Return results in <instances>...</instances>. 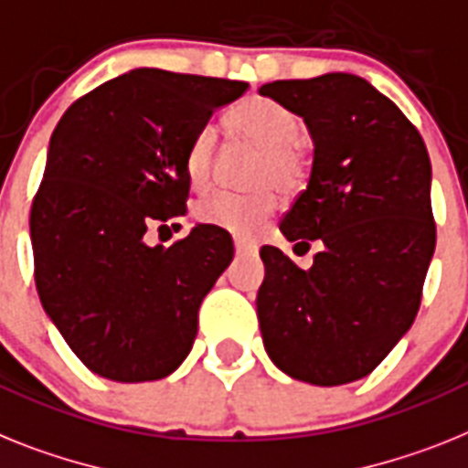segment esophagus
Wrapping results in <instances>:
<instances>
[{"label":"esophagus","mask_w":468,"mask_h":468,"mask_svg":"<svg viewBox=\"0 0 468 468\" xmlns=\"http://www.w3.org/2000/svg\"><path fill=\"white\" fill-rule=\"evenodd\" d=\"M252 250H257V245L242 240V238H235V252H238V254H247V252H252Z\"/></svg>","instance_id":"obj_1"}]
</instances>
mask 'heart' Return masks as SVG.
Wrapping results in <instances>:
<instances>
[{
  "label": "heart",
  "instance_id": "obj_1",
  "mask_svg": "<svg viewBox=\"0 0 468 468\" xmlns=\"http://www.w3.org/2000/svg\"><path fill=\"white\" fill-rule=\"evenodd\" d=\"M228 135L259 149L252 161L247 192H209L195 204L199 223L223 228L235 235H254L276 209V190L282 195L300 190L307 178V156L302 149L304 123L292 109L271 97H247L223 119ZM216 164V140L211 131H199L186 152V176L195 190L211 183Z\"/></svg>",
  "mask_w": 468,
  "mask_h": 468
}]
</instances>
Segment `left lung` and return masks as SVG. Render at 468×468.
I'll return each mask as SVG.
<instances>
[{"label": "left lung", "mask_w": 468, "mask_h": 468, "mask_svg": "<svg viewBox=\"0 0 468 468\" xmlns=\"http://www.w3.org/2000/svg\"><path fill=\"white\" fill-rule=\"evenodd\" d=\"M259 92L312 133L309 186L281 230L307 250L321 245L307 271L261 247L264 347L292 378L345 386L371 374L419 312L435 250L431 159L414 123L359 76L276 80Z\"/></svg>", "instance_id": "left-lung-1"}]
</instances>
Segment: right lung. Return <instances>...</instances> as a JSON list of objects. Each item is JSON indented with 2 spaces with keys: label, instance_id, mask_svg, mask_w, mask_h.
<instances>
[{
  "label": "right lung",
  "instance_id": "add662e5",
  "mask_svg": "<svg viewBox=\"0 0 468 468\" xmlns=\"http://www.w3.org/2000/svg\"><path fill=\"white\" fill-rule=\"evenodd\" d=\"M247 82L135 69L66 109L30 207L35 285L78 359L119 383L159 380L197 335L199 304L233 261L221 228L149 247L186 216V152Z\"/></svg>",
  "mask_w": 468,
  "mask_h": 468
}]
</instances>
